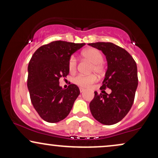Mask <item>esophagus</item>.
<instances>
[{"mask_svg":"<svg viewBox=\"0 0 158 158\" xmlns=\"http://www.w3.org/2000/svg\"><path fill=\"white\" fill-rule=\"evenodd\" d=\"M79 90H80L81 93H82V92L85 90V89H84V88H79Z\"/></svg>","mask_w":158,"mask_h":158,"instance_id":"obj_1","label":"esophagus"}]
</instances>
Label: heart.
Listing matches in <instances>:
<instances>
[{
	"instance_id": "heart-1",
	"label": "heart",
	"mask_w": 158,
	"mask_h": 158,
	"mask_svg": "<svg viewBox=\"0 0 158 158\" xmlns=\"http://www.w3.org/2000/svg\"><path fill=\"white\" fill-rule=\"evenodd\" d=\"M81 56L93 64L91 72L101 75L104 72V66L102 64L103 56L100 52L97 49L88 48L81 52ZM77 61L75 56H72L68 61V68L70 72H74L77 70ZM97 78L94 74L90 76L79 75L73 79V82L79 86L83 88H88L90 85L97 81Z\"/></svg>"
}]
</instances>
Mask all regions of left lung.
<instances>
[{
    "instance_id": "1",
    "label": "left lung",
    "mask_w": 158,
    "mask_h": 158,
    "mask_svg": "<svg viewBox=\"0 0 158 158\" xmlns=\"http://www.w3.org/2000/svg\"><path fill=\"white\" fill-rule=\"evenodd\" d=\"M106 56L108 68L101 90L108 88L111 93L98 94L90 103V110L98 122L114 125L126 117L131 109L138 85L135 61L126 50L110 42L88 44Z\"/></svg>"
}]
</instances>
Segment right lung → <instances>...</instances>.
<instances>
[{
  "label": "right lung",
  "instance_id": "add662e5",
  "mask_svg": "<svg viewBox=\"0 0 158 158\" xmlns=\"http://www.w3.org/2000/svg\"><path fill=\"white\" fill-rule=\"evenodd\" d=\"M85 44L52 41L40 47L28 65L27 88L32 106L40 117L48 123L64 119L80 94L76 85L67 89L59 85V79L69 73L68 61Z\"/></svg>",
  "mask_w": 158,
  "mask_h": 158
}]
</instances>
